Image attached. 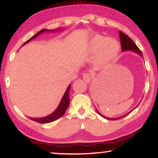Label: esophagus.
<instances>
[{"instance_id": "1", "label": "esophagus", "mask_w": 158, "mask_h": 158, "mask_svg": "<svg viewBox=\"0 0 158 158\" xmlns=\"http://www.w3.org/2000/svg\"><path fill=\"white\" fill-rule=\"evenodd\" d=\"M83 79L85 83H90L92 80V76L89 73H85L83 75Z\"/></svg>"}]
</instances>
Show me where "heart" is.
Returning <instances> with one entry per match:
<instances>
[{
	"mask_svg": "<svg viewBox=\"0 0 158 158\" xmlns=\"http://www.w3.org/2000/svg\"><path fill=\"white\" fill-rule=\"evenodd\" d=\"M88 51L91 53H97V64L106 65L115 59L119 53V45L116 40L107 39V37L97 34L90 41Z\"/></svg>",
	"mask_w": 158,
	"mask_h": 158,
	"instance_id": "heart-1",
	"label": "heart"
}]
</instances>
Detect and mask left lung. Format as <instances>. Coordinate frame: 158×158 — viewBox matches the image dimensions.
<instances>
[{
  "label": "left lung",
  "mask_w": 158,
  "mask_h": 158,
  "mask_svg": "<svg viewBox=\"0 0 158 158\" xmlns=\"http://www.w3.org/2000/svg\"><path fill=\"white\" fill-rule=\"evenodd\" d=\"M119 37H120V41H121L122 50L123 52L131 50V51L137 53V54H139V56H141L142 57H143V54L142 53L141 50L139 49L138 47H137V45H136V44H135V43L133 41H132V39L130 38V37H129L128 36H127V34H125L124 33H123L122 31H119ZM143 59H144V58H143ZM137 106H138V105H137V106L134 109H135ZM96 110H97V109H96ZM97 112L102 117H104V118H106V119H109V120H116V119H121V118H122V117H125L126 115H127L128 114H129V113H131V112H129V113L124 114V115L121 116V117H117V118H108V117H105V116L103 115V114H102L101 113H100L97 110Z\"/></svg>",
  "instance_id": "left-lung-1"
}]
</instances>
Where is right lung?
I'll use <instances>...</instances> for the list:
<instances>
[{"mask_svg": "<svg viewBox=\"0 0 158 158\" xmlns=\"http://www.w3.org/2000/svg\"><path fill=\"white\" fill-rule=\"evenodd\" d=\"M55 31V30H45V29L42 30L40 31H39V32L36 34H35V35L33 36L32 37H31V38L29 40H27L26 42H25V44L23 45L22 46H23L24 45L27 44V43H29L31 39H34V38H36V36H38L41 34L45 32V31ZM70 88H71V85L70 84L69 86H68V88L66 89V90H65L64 96H63L61 102L59 103L58 107L56 108V110H54L52 113H51L50 114H49V115L44 117H40V118H33V117H30V119L33 120L34 122L41 123V124H46V123H50V122L55 121V120L58 119L61 116L64 115V113H65V111L67 110L68 106L70 104L69 93H70Z\"/></svg>", "mask_w": 158, "mask_h": 158, "instance_id": "add662e5", "label": "right lung"}]
</instances>
